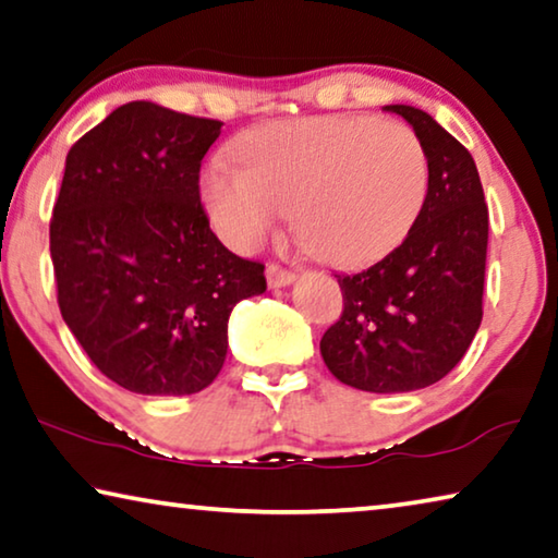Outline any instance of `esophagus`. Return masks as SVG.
<instances>
[{"mask_svg": "<svg viewBox=\"0 0 558 558\" xmlns=\"http://www.w3.org/2000/svg\"><path fill=\"white\" fill-rule=\"evenodd\" d=\"M295 272H290L286 268H280V265H268L265 268V280H268V288H288L295 282Z\"/></svg>", "mask_w": 558, "mask_h": 558, "instance_id": "1", "label": "esophagus"}]
</instances>
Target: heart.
<instances>
[{
	"label": "heart",
	"instance_id": "obj_1",
	"mask_svg": "<svg viewBox=\"0 0 558 558\" xmlns=\"http://www.w3.org/2000/svg\"><path fill=\"white\" fill-rule=\"evenodd\" d=\"M214 161L201 198L218 235L251 253L290 208L317 258L362 268L404 241L427 198L429 161L420 136L397 121L307 117L247 131Z\"/></svg>",
	"mask_w": 558,
	"mask_h": 558
}]
</instances>
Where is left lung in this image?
<instances>
[{
	"label": "left lung",
	"mask_w": 558,
	"mask_h": 558,
	"mask_svg": "<svg viewBox=\"0 0 558 558\" xmlns=\"http://www.w3.org/2000/svg\"><path fill=\"white\" fill-rule=\"evenodd\" d=\"M429 161L427 198L404 241L369 268L335 276L342 317L320 355L342 385L412 392L439 383L464 357L482 323L489 210L472 154L427 111L390 104Z\"/></svg>",
	"instance_id": "left-lung-1"
}]
</instances>
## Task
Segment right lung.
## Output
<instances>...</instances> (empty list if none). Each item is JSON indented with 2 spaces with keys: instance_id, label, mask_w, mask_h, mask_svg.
<instances>
[{
  "instance_id": "right-lung-1",
  "label": "right lung",
  "mask_w": 558,
  "mask_h": 558,
  "mask_svg": "<svg viewBox=\"0 0 558 558\" xmlns=\"http://www.w3.org/2000/svg\"><path fill=\"white\" fill-rule=\"evenodd\" d=\"M220 126L131 101L66 156L49 226L59 311L129 392L208 387L226 362L233 307L265 293L263 265L228 251L201 206V161Z\"/></svg>"
}]
</instances>
